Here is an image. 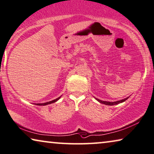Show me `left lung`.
I'll use <instances>...</instances> for the list:
<instances>
[{
  "mask_svg": "<svg viewBox=\"0 0 154 154\" xmlns=\"http://www.w3.org/2000/svg\"><path fill=\"white\" fill-rule=\"evenodd\" d=\"M128 97L125 98V99L124 100H119V101H116V102H106V101H102L100 100H98L97 98H95L96 100H97L98 102L102 103V104H106V105H110V106H113V105H116V104H120V103H122L123 102H125V101L127 100Z\"/></svg>",
  "mask_w": 154,
  "mask_h": 154,
  "instance_id": "obj_1",
  "label": "left lung"
}]
</instances>
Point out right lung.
Here are the masks:
<instances>
[{
    "label": "right lung",
    "mask_w": 154,
    "mask_h": 154,
    "mask_svg": "<svg viewBox=\"0 0 154 154\" xmlns=\"http://www.w3.org/2000/svg\"><path fill=\"white\" fill-rule=\"evenodd\" d=\"M61 97H59L58 98H57V99H55L54 100L52 101H50V102H45V103H43V104H38L36 105H39V106H45V105H48V104H52V103H54L55 102H57V100H59V98H60Z\"/></svg>",
    "instance_id": "add662e5"
}]
</instances>
